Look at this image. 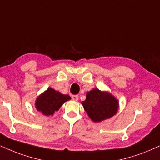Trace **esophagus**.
I'll return each instance as SVG.
<instances>
[{
  "mask_svg": "<svg viewBox=\"0 0 160 160\" xmlns=\"http://www.w3.org/2000/svg\"><path fill=\"white\" fill-rule=\"evenodd\" d=\"M72 99L73 101H78V95H72Z\"/></svg>",
  "mask_w": 160,
  "mask_h": 160,
  "instance_id": "34e87169",
  "label": "esophagus"
}]
</instances>
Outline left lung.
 <instances>
[{"mask_svg":"<svg viewBox=\"0 0 160 160\" xmlns=\"http://www.w3.org/2000/svg\"><path fill=\"white\" fill-rule=\"evenodd\" d=\"M82 104L94 122H101L112 118L117 113L119 107V103L115 97L98 88L87 92L86 100L82 101Z\"/></svg>","mask_w":160,"mask_h":160,"instance_id":"obj_1","label":"left lung"}]
</instances>
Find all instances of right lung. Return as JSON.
Listing matches in <instances>:
<instances>
[{"label": "right lung", "mask_w": 160, "mask_h": 160, "mask_svg": "<svg viewBox=\"0 0 160 160\" xmlns=\"http://www.w3.org/2000/svg\"><path fill=\"white\" fill-rule=\"evenodd\" d=\"M70 97L68 95H63L53 88H48L44 92L37 97L35 101V107L39 112L43 115H53L56 111H58L62 104Z\"/></svg>", "instance_id": "1"}]
</instances>
